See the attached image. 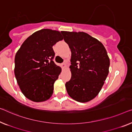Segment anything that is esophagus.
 Listing matches in <instances>:
<instances>
[{
  "mask_svg": "<svg viewBox=\"0 0 132 132\" xmlns=\"http://www.w3.org/2000/svg\"><path fill=\"white\" fill-rule=\"evenodd\" d=\"M61 66H62V67L63 68H66V64L65 63H63L61 64Z\"/></svg>",
  "mask_w": 132,
  "mask_h": 132,
  "instance_id": "obj_1",
  "label": "esophagus"
}]
</instances>
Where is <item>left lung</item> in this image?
<instances>
[{
	"mask_svg": "<svg viewBox=\"0 0 132 132\" xmlns=\"http://www.w3.org/2000/svg\"><path fill=\"white\" fill-rule=\"evenodd\" d=\"M71 50L72 77L66 83L69 95L80 103L97 96L109 72L110 59L103 44L84 32L62 31Z\"/></svg>",
	"mask_w": 132,
	"mask_h": 132,
	"instance_id": "1",
	"label": "left lung"
}]
</instances>
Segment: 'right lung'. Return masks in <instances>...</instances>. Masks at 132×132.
I'll return each mask as SVG.
<instances>
[{"label": "right lung", "mask_w": 132, "mask_h": 132, "mask_svg": "<svg viewBox=\"0 0 132 132\" xmlns=\"http://www.w3.org/2000/svg\"><path fill=\"white\" fill-rule=\"evenodd\" d=\"M63 39L61 32L43 29L28 37L16 52L14 73L21 92L34 102L48 100L62 69L53 61V46Z\"/></svg>", "instance_id": "obj_1"}]
</instances>
